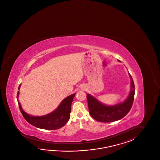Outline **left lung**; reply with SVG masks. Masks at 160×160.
<instances>
[{
    "instance_id": "1",
    "label": "left lung",
    "mask_w": 160,
    "mask_h": 160,
    "mask_svg": "<svg viewBox=\"0 0 160 160\" xmlns=\"http://www.w3.org/2000/svg\"><path fill=\"white\" fill-rule=\"evenodd\" d=\"M118 61L120 62L119 60ZM131 78V91L124 101L114 105L103 104L90 94L87 95L89 112L95 120L103 122H110L119 120L124 117L131 109L135 95V85L132 76Z\"/></svg>"
}]
</instances>
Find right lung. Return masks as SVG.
Listing matches in <instances>:
<instances>
[{
  "label": "right lung",
  "instance_id": "right-lung-1",
  "mask_svg": "<svg viewBox=\"0 0 160 160\" xmlns=\"http://www.w3.org/2000/svg\"><path fill=\"white\" fill-rule=\"evenodd\" d=\"M20 87L21 84L19 86L18 90H20ZM19 94L20 92L18 91L17 98H18ZM75 94H72L65 98L55 110L42 116H33L25 112L18 99L17 101L21 112L24 118L29 124L38 128L54 130L62 127L69 120L72 102L73 100Z\"/></svg>",
  "mask_w": 160,
  "mask_h": 160
}]
</instances>
